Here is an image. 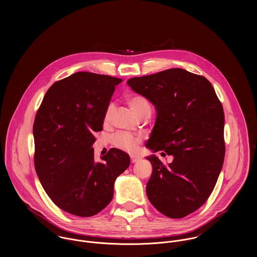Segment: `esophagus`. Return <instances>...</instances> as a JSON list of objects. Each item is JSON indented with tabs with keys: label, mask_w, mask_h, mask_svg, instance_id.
<instances>
[{
	"label": "esophagus",
	"mask_w": 257,
	"mask_h": 257,
	"mask_svg": "<svg viewBox=\"0 0 257 257\" xmlns=\"http://www.w3.org/2000/svg\"><path fill=\"white\" fill-rule=\"evenodd\" d=\"M140 160H141V157L136 156V155H131V162L132 163H136V162H138Z\"/></svg>",
	"instance_id": "34e87169"
}]
</instances>
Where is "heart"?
Segmentation results:
<instances>
[{
    "label": "heart",
    "instance_id": "heart-1",
    "mask_svg": "<svg viewBox=\"0 0 257 257\" xmlns=\"http://www.w3.org/2000/svg\"><path fill=\"white\" fill-rule=\"evenodd\" d=\"M126 104L132 111L138 116L141 117L146 113H150V105L147 99L142 95H132L126 98ZM112 114V107L110 106L105 113V121L109 122ZM141 138L134 136L128 133H118L113 136L111 143L118 149L134 152L141 144Z\"/></svg>",
    "mask_w": 257,
    "mask_h": 257
}]
</instances>
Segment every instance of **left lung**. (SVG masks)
Segmentation results:
<instances>
[{
    "mask_svg": "<svg viewBox=\"0 0 257 257\" xmlns=\"http://www.w3.org/2000/svg\"><path fill=\"white\" fill-rule=\"evenodd\" d=\"M126 83L156 110L147 147L173 155L168 165L147 157L152 165L148 200L164 216L184 218L205 204L220 175L225 151L221 103L209 80L181 68Z\"/></svg>",
    "mask_w": 257,
    "mask_h": 257,
    "instance_id": "obj_1",
    "label": "left lung"
}]
</instances>
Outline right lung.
<instances>
[{"label": "right lung", "instance_id": "1", "mask_svg": "<svg viewBox=\"0 0 257 257\" xmlns=\"http://www.w3.org/2000/svg\"><path fill=\"white\" fill-rule=\"evenodd\" d=\"M109 75L77 72L46 92L34 122L35 167L52 202L78 217H92L110 204L113 184L131 164L111 148L94 159L95 132L102 131L115 86Z\"/></svg>", "mask_w": 257, "mask_h": 257}]
</instances>
